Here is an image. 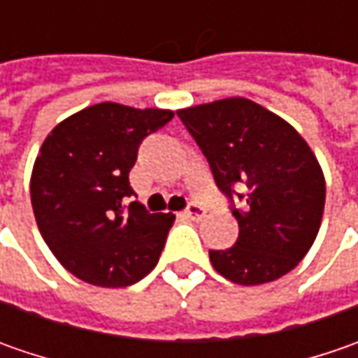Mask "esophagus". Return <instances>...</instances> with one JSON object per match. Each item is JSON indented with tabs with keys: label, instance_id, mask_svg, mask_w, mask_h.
<instances>
[{
	"label": "esophagus",
	"instance_id": "34e87169",
	"mask_svg": "<svg viewBox=\"0 0 358 358\" xmlns=\"http://www.w3.org/2000/svg\"><path fill=\"white\" fill-rule=\"evenodd\" d=\"M185 217L193 219V221H201L205 217V209L199 207V205H189L185 209Z\"/></svg>",
	"mask_w": 358,
	"mask_h": 358
}]
</instances>
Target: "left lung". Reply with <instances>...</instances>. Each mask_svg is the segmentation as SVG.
<instances>
[{
	"mask_svg": "<svg viewBox=\"0 0 358 358\" xmlns=\"http://www.w3.org/2000/svg\"><path fill=\"white\" fill-rule=\"evenodd\" d=\"M201 147L217 187L233 201L239 239L209 251L213 268L231 282L253 287L281 279L309 253L324 211V175L299 131L245 97L179 109Z\"/></svg>",
	"mask_w": 358,
	"mask_h": 358,
	"instance_id": "8db88e82",
	"label": "left lung"
}]
</instances>
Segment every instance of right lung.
<instances>
[{
  "instance_id": "right-lung-1",
  "label": "right lung",
  "mask_w": 358,
  "mask_h": 358,
  "mask_svg": "<svg viewBox=\"0 0 358 358\" xmlns=\"http://www.w3.org/2000/svg\"><path fill=\"white\" fill-rule=\"evenodd\" d=\"M173 119L171 109L91 105L57 123L35 157L31 207L43 241L77 279L119 289L149 275L175 217L147 213L129 171L145 137Z\"/></svg>"
}]
</instances>
